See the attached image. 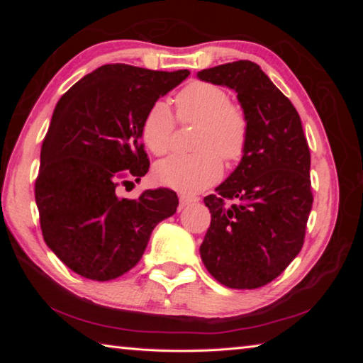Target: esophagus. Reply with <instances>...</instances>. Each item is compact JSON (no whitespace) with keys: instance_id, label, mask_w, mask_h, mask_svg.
Segmentation results:
<instances>
[{"instance_id":"34e87169","label":"esophagus","mask_w":363,"mask_h":363,"mask_svg":"<svg viewBox=\"0 0 363 363\" xmlns=\"http://www.w3.org/2000/svg\"><path fill=\"white\" fill-rule=\"evenodd\" d=\"M179 201H181V206H186V205L194 203V201H199V196L190 195V194H179Z\"/></svg>"}]
</instances>
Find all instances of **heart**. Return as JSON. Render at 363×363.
<instances>
[{
    "mask_svg": "<svg viewBox=\"0 0 363 363\" xmlns=\"http://www.w3.org/2000/svg\"><path fill=\"white\" fill-rule=\"evenodd\" d=\"M174 104L177 120L200 125L194 144L199 152L164 158L157 163L153 173L163 186L196 192L219 179L223 160L237 163L243 158L250 139V121L245 110L230 102L227 91L213 83H189L176 94ZM174 125L167 102L158 101L147 110L140 136L152 153L164 155L169 152Z\"/></svg>",
    "mask_w": 363,
    "mask_h": 363,
    "instance_id": "1",
    "label": "heart"
}]
</instances>
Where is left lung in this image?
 <instances>
[{"mask_svg": "<svg viewBox=\"0 0 363 363\" xmlns=\"http://www.w3.org/2000/svg\"><path fill=\"white\" fill-rule=\"evenodd\" d=\"M199 78L235 89L250 121L240 164L203 200L211 224L201 261L219 284L255 290L277 279L304 245L314 201L309 145L296 108L257 64L237 60Z\"/></svg>", "mask_w": 363, "mask_h": 363, "instance_id": "left-lung-1", "label": "left lung"}]
</instances>
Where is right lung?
I'll list each match as a JSON object with an SVG mask.
<instances>
[{"label": "right lung", "instance_id": "1", "mask_svg": "<svg viewBox=\"0 0 363 363\" xmlns=\"http://www.w3.org/2000/svg\"><path fill=\"white\" fill-rule=\"evenodd\" d=\"M189 73L107 64L73 84L54 108L35 200L46 245L82 277L106 281L126 274L155 225L176 213L171 189L144 190L136 200L120 199L116 189L149 171L144 116Z\"/></svg>", "mask_w": 363, "mask_h": 363}]
</instances>
